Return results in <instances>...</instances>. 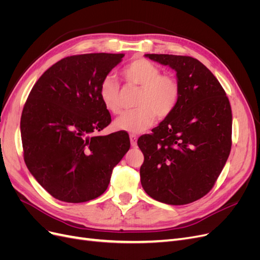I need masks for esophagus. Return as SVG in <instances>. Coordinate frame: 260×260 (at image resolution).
I'll return each instance as SVG.
<instances>
[{
  "instance_id": "34e87169",
  "label": "esophagus",
  "mask_w": 260,
  "mask_h": 260,
  "mask_svg": "<svg viewBox=\"0 0 260 260\" xmlns=\"http://www.w3.org/2000/svg\"><path fill=\"white\" fill-rule=\"evenodd\" d=\"M137 136L136 135H130V142H131V146L136 147L137 146Z\"/></svg>"
}]
</instances>
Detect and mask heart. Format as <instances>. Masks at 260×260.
I'll list each match as a JSON object with an SVG mask.
<instances>
[{
	"mask_svg": "<svg viewBox=\"0 0 260 260\" xmlns=\"http://www.w3.org/2000/svg\"><path fill=\"white\" fill-rule=\"evenodd\" d=\"M124 81L141 88L136 101L137 109L123 113L114 122L118 131L142 133L151 128L156 117H169L179 102L180 85L175 77L160 75V69L145 58H137L122 69ZM99 95L102 104L112 114L121 111L120 85L114 76L101 81Z\"/></svg>",
	"mask_w": 260,
	"mask_h": 260,
	"instance_id": "1",
	"label": "heart"
}]
</instances>
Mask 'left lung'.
<instances>
[{
  "mask_svg": "<svg viewBox=\"0 0 260 260\" xmlns=\"http://www.w3.org/2000/svg\"><path fill=\"white\" fill-rule=\"evenodd\" d=\"M145 56L176 70L180 98L172 114L138 140L144 155L141 184L156 201L185 205L211 190L229 157L230 102L217 78L196 58Z\"/></svg>",
  "mask_w": 260,
  "mask_h": 260,
  "instance_id": "obj_1",
  "label": "left lung"
}]
</instances>
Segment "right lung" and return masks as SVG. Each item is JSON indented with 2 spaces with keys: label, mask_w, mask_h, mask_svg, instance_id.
Instances as JSON below:
<instances>
[{
  "label": "right lung",
  "mask_w": 260,
  "mask_h": 260,
  "mask_svg": "<svg viewBox=\"0 0 260 260\" xmlns=\"http://www.w3.org/2000/svg\"><path fill=\"white\" fill-rule=\"evenodd\" d=\"M124 54L91 53L60 59L39 78L23 106V159L53 198L83 203L103 194L130 148L127 132L96 136L111 123L101 81Z\"/></svg>",
  "instance_id": "right-lung-1"
}]
</instances>
